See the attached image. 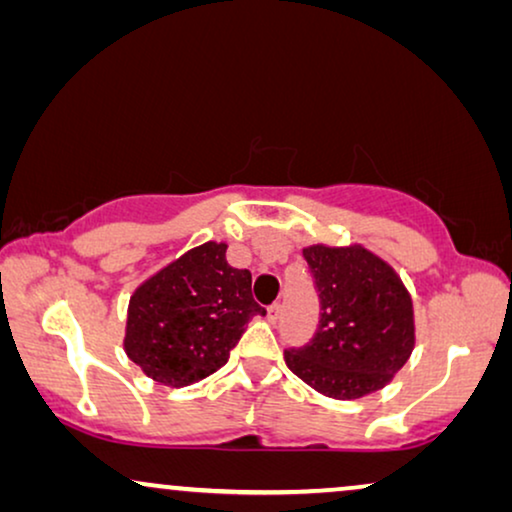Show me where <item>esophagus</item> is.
<instances>
[{
  "instance_id": "1",
  "label": "esophagus",
  "mask_w": 512,
  "mask_h": 512,
  "mask_svg": "<svg viewBox=\"0 0 512 512\" xmlns=\"http://www.w3.org/2000/svg\"><path fill=\"white\" fill-rule=\"evenodd\" d=\"M279 314H282V303H272L268 307V321H270V324H275V321L279 319Z\"/></svg>"
}]
</instances>
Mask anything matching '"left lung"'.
Listing matches in <instances>:
<instances>
[{
    "label": "left lung",
    "instance_id": "1",
    "mask_svg": "<svg viewBox=\"0 0 512 512\" xmlns=\"http://www.w3.org/2000/svg\"><path fill=\"white\" fill-rule=\"evenodd\" d=\"M319 293L317 333L284 349L286 366L331 398L382 389L415 347L412 300L394 270L361 247L303 251Z\"/></svg>",
    "mask_w": 512,
    "mask_h": 512
}]
</instances>
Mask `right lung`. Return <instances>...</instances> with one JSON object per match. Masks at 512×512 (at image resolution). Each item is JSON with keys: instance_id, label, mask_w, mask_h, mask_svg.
<instances>
[{"instance_id": "add662e5", "label": "right lung", "mask_w": 512, "mask_h": 512, "mask_svg": "<svg viewBox=\"0 0 512 512\" xmlns=\"http://www.w3.org/2000/svg\"><path fill=\"white\" fill-rule=\"evenodd\" d=\"M226 249L216 242L191 249L130 298L125 352L156 382L186 387L212 375L251 317H265L251 272L233 268Z\"/></svg>"}]
</instances>
